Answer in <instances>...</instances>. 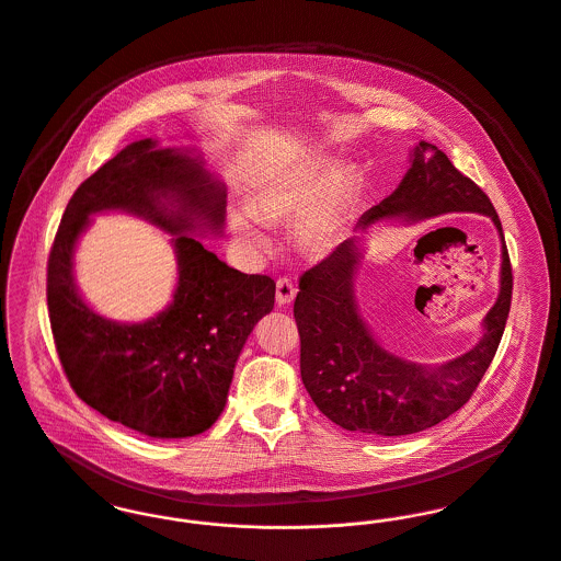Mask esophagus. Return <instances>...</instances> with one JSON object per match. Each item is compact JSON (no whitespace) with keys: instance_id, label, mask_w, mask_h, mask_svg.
Segmentation results:
<instances>
[{"instance_id":"34e87169","label":"esophagus","mask_w":561,"mask_h":561,"mask_svg":"<svg viewBox=\"0 0 561 561\" xmlns=\"http://www.w3.org/2000/svg\"><path fill=\"white\" fill-rule=\"evenodd\" d=\"M295 297H297V286L293 284V279L279 277V279H277V290H275L277 304H279V306H288Z\"/></svg>"}]
</instances>
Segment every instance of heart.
Segmentation results:
<instances>
[{
    "label": "heart",
    "instance_id": "1",
    "mask_svg": "<svg viewBox=\"0 0 561 561\" xmlns=\"http://www.w3.org/2000/svg\"><path fill=\"white\" fill-rule=\"evenodd\" d=\"M253 210L268 226H295V243L310 257H327L344 237V199L340 174L324 163L284 174L264 188ZM234 232L253 250H268L271 241L250 215L232 217Z\"/></svg>",
    "mask_w": 561,
    "mask_h": 561
}]
</instances>
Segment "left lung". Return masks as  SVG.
<instances>
[{
	"mask_svg": "<svg viewBox=\"0 0 561 561\" xmlns=\"http://www.w3.org/2000/svg\"><path fill=\"white\" fill-rule=\"evenodd\" d=\"M447 213H480L501 237V288L484 318L482 340L465 355L422 366L387 353L355 301L362 251L344 241L299 279L295 320L301 337V378L322 415L344 431L376 436L422 433L469 402L489 370L512 304V266L497 210L489 195L460 174L428 141L413 148L411 168L398 188L362 215L366 230L382 219H428Z\"/></svg>",
	"mask_w": 561,
	"mask_h": 561,
	"instance_id": "8db88e82",
	"label": "left lung"
}]
</instances>
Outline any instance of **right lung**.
Segmentation results:
<instances>
[{
  "instance_id": "1",
  "label": "right lung",
  "mask_w": 561,
  "mask_h": 561,
  "mask_svg": "<svg viewBox=\"0 0 561 561\" xmlns=\"http://www.w3.org/2000/svg\"><path fill=\"white\" fill-rule=\"evenodd\" d=\"M126 209L173 234L180 284L154 319L125 325L90 311L71 277L89 215ZM226 185L193 150L128 144L72 193L49 253L47 306L56 351L75 393L139 435L183 438L221 415L237 359L255 322L273 310L275 282L245 275L191 232L219 234Z\"/></svg>"
}]
</instances>
